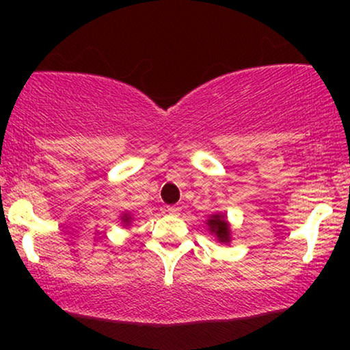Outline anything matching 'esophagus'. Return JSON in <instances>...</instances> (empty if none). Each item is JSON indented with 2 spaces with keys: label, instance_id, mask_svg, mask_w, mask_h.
Here are the masks:
<instances>
[{
  "label": "esophagus",
  "instance_id": "esophagus-1",
  "mask_svg": "<svg viewBox=\"0 0 350 350\" xmlns=\"http://www.w3.org/2000/svg\"><path fill=\"white\" fill-rule=\"evenodd\" d=\"M167 212H169L170 215H180L181 208L176 207V205H170V207H167Z\"/></svg>",
  "mask_w": 350,
  "mask_h": 350
}]
</instances>
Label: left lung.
<instances>
[{
  "instance_id": "8db88e82",
  "label": "left lung",
  "mask_w": 350,
  "mask_h": 350,
  "mask_svg": "<svg viewBox=\"0 0 350 350\" xmlns=\"http://www.w3.org/2000/svg\"><path fill=\"white\" fill-rule=\"evenodd\" d=\"M205 224L208 226L210 234H213L219 243H224V245L231 243V224H229L226 215L219 212L210 215Z\"/></svg>"
}]
</instances>
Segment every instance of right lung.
I'll return each instance as SVG.
<instances>
[{"label":"right lung","instance_id":"obj_1","mask_svg":"<svg viewBox=\"0 0 350 350\" xmlns=\"http://www.w3.org/2000/svg\"><path fill=\"white\" fill-rule=\"evenodd\" d=\"M121 224L124 228H129L132 224V215H131V212H124L122 215H121Z\"/></svg>","mask_w":350,"mask_h":350}]
</instances>
